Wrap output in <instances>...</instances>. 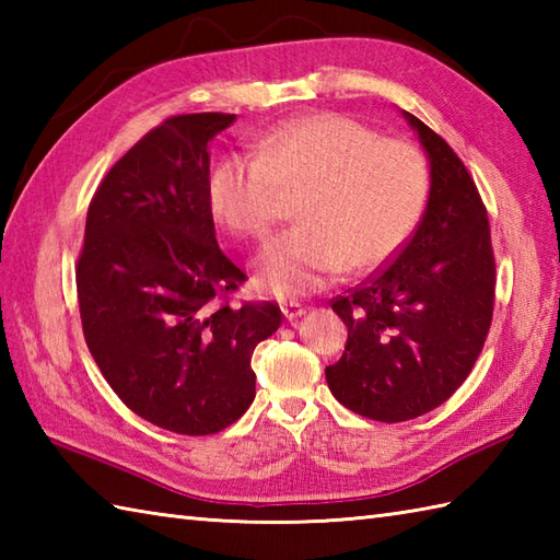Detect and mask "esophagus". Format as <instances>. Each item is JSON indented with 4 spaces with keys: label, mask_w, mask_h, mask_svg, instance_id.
<instances>
[{
    "label": "esophagus",
    "mask_w": 560,
    "mask_h": 560,
    "mask_svg": "<svg viewBox=\"0 0 560 560\" xmlns=\"http://www.w3.org/2000/svg\"><path fill=\"white\" fill-rule=\"evenodd\" d=\"M281 313H283V317H287V319H295V317L305 315V307H303L301 303L291 301V303H283V305H281Z\"/></svg>",
    "instance_id": "34e87169"
}]
</instances>
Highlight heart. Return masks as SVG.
I'll use <instances>...</instances> for the list:
<instances>
[{"label":"heart","instance_id":"b5f03b06","mask_svg":"<svg viewBox=\"0 0 560 560\" xmlns=\"http://www.w3.org/2000/svg\"><path fill=\"white\" fill-rule=\"evenodd\" d=\"M287 192H305L303 223L255 259L257 289L277 299L325 289L343 269L387 265L423 217L431 171L409 141L383 139L347 115L315 113L269 129L255 156L223 159L209 180L213 217L255 241L273 229Z\"/></svg>","mask_w":560,"mask_h":560}]
</instances>
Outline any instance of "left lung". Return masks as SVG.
Listing matches in <instances>:
<instances>
[{"mask_svg":"<svg viewBox=\"0 0 560 560\" xmlns=\"http://www.w3.org/2000/svg\"><path fill=\"white\" fill-rule=\"evenodd\" d=\"M431 159L423 219L399 253L347 295L331 299L349 327L325 368L343 407L399 423L433 411L467 380L489 337L495 257L489 213L447 141L404 113Z\"/></svg>","mask_w":560,"mask_h":560,"instance_id":"obj_1","label":"left lung"}]
</instances>
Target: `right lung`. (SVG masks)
<instances>
[{"label":"right lung","mask_w":560,"mask_h":560,"mask_svg":"<svg viewBox=\"0 0 560 560\" xmlns=\"http://www.w3.org/2000/svg\"><path fill=\"white\" fill-rule=\"evenodd\" d=\"M231 113L175 115L103 177L77 261L83 339L141 419L211 435L255 399L253 351L281 325L269 301L233 305L243 269L217 243L209 141Z\"/></svg>","instance_id":"1"}]
</instances>
